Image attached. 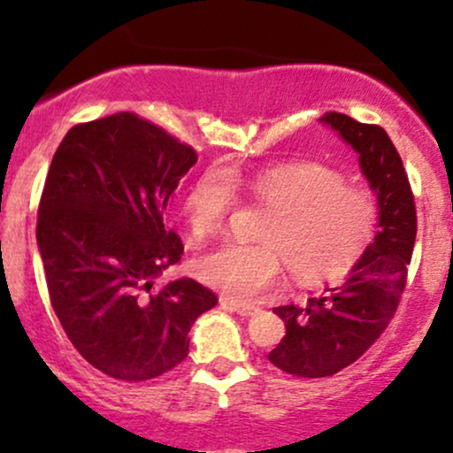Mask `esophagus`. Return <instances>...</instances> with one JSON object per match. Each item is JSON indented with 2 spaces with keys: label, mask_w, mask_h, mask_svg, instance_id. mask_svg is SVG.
<instances>
[{
  "label": "esophagus",
  "mask_w": 453,
  "mask_h": 453,
  "mask_svg": "<svg viewBox=\"0 0 453 453\" xmlns=\"http://www.w3.org/2000/svg\"><path fill=\"white\" fill-rule=\"evenodd\" d=\"M221 304L223 306H230L232 311H236V313L242 315V317H251V315H256L257 311H259V306H256V304L238 303V300H232V298H221Z\"/></svg>",
  "instance_id": "34e87169"
}]
</instances>
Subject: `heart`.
Masks as SVG:
<instances>
[{
    "mask_svg": "<svg viewBox=\"0 0 453 453\" xmlns=\"http://www.w3.org/2000/svg\"><path fill=\"white\" fill-rule=\"evenodd\" d=\"M238 194L270 211L259 226L262 242H227L197 262L211 288L236 300H257L283 283L289 268L298 283L342 277L360 262L377 236L375 191L319 161H288L244 174L209 168L194 180L183 215L196 241L221 232Z\"/></svg>",
    "mask_w": 453,
    "mask_h": 453,
    "instance_id": "b5f03b06",
    "label": "heart"
}]
</instances>
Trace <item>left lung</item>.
Returning a JSON list of instances; mask_svg holds the SVG:
<instances>
[{
    "label": "left lung",
    "mask_w": 453,
    "mask_h": 453,
    "mask_svg": "<svg viewBox=\"0 0 453 453\" xmlns=\"http://www.w3.org/2000/svg\"><path fill=\"white\" fill-rule=\"evenodd\" d=\"M321 121L341 134L360 155L362 173L379 200L375 242L351 274L309 304L277 306L285 336L268 360L294 377H330L353 364L383 334L407 288L418 234V212L403 159L383 127L360 123L342 112Z\"/></svg>",
    "instance_id": "8db88e82"
}]
</instances>
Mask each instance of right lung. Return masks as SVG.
<instances>
[{"instance_id":"obj_1","label":"right lung","mask_w":453,"mask_h":453,"mask_svg":"<svg viewBox=\"0 0 453 453\" xmlns=\"http://www.w3.org/2000/svg\"><path fill=\"white\" fill-rule=\"evenodd\" d=\"M196 161L136 112L78 123L50 161L35 226L50 304L76 351L119 381L179 366L187 332L217 304L194 279L155 285L185 251L164 211Z\"/></svg>"}]
</instances>
